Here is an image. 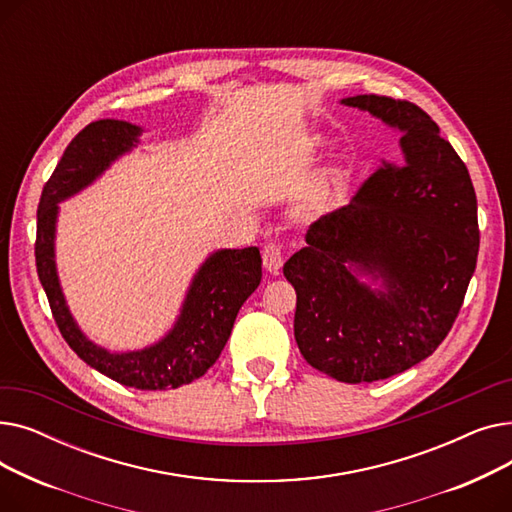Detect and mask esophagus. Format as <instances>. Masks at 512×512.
Returning <instances> with one entry per match:
<instances>
[{
	"instance_id": "1",
	"label": "esophagus",
	"mask_w": 512,
	"mask_h": 512,
	"mask_svg": "<svg viewBox=\"0 0 512 512\" xmlns=\"http://www.w3.org/2000/svg\"><path fill=\"white\" fill-rule=\"evenodd\" d=\"M282 265H284V253L280 245H276V242H267L263 247V267L267 272L278 274L282 270Z\"/></svg>"
}]
</instances>
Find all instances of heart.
I'll return each mask as SVG.
<instances>
[{
	"label": "heart",
	"mask_w": 512,
	"mask_h": 512,
	"mask_svg": "<svg viewBox=\"0 0 512 512\" xmlns=\"http://www.w3.org/2000/svg\"><path fill=\"white\" fill-rule=\"evenodd\" d=\"M315 145H319V139H315Z\"/></svg>",
	"instance_id": "obj_1"
}]
</instances>
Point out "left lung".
<instances>
[{
    "instance_id": "obj_1",
    "label": "left lung",
    "mask_w": 512,
    "mask_h": 512,
    "mask_svg": "<svg viewBox=\"0 0 512 512\" xmlns=\"http://www.w3.org/2000/svg\"><path fill=\"white\" fill-rule=\"evenodd\" d=\"M342 103L398 128L400 161H384L351 203L313 222L284 276L297 290L305 361L361 384L407 371L448 336L475 272L479 226L469 170L419 105L384 95Z\"/></svg>"
}]
</instances>
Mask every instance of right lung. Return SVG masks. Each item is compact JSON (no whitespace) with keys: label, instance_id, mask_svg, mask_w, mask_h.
<instances>
[{"label":"right lung","instance_id":"right-lung-1","mask_svg":"<svg viewBox=\"0 0 512 512\" xmlns=\"http://www.w3.org/2000/svg\"><path fill=\"white\" fill-rule=\"evenodd\" d=\"M143 128L122 120H97L80 130L45 182L37 209L35 261L53 319L72 351L122 386L170 390L191 384L218 361L234 319L261 282L257 247L222 249L205 259L186 292L174 328L159 342L130 353H110L93 344L66 305L56 270L58 203L83 191L112 161L139 143Z\"/></svg>","mask_w":512,"mask_h":512}]
</instances>
